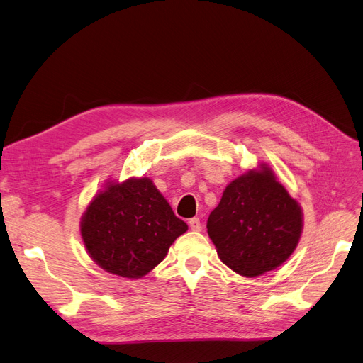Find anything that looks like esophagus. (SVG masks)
Masks as SVG:
<instances>
[{
    "mask_svg": "<svg viewBox=\"0 0 363 363\" xmlns=\"http://www.w3.org/2000/svg\"><path fill=\"white\" fill-rule=\"evenodd\" d=\"M189 227L194 230V231H201L202 230V224H201V220L199 218H191L189 221Z\"/></svg>",
    "mask_w": 363,
    "mask_h": 363,
    "instance_id": "1",
    "label": "esophagus"
}]
</instances>
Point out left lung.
Returning a JSON list of instances; mask_svg holds the SVG:
<instances>
[{
  "label": "left lung",
  "instance_id": "obj_1",
  "mask_svg": "<svg viewBox=\"0 0 363 363\" xmlns=\"http://www.w3.org/2000/svg\"><path fill=\"white\" fill-rule=\"evenodd\" d=\"M206 228L220 259L252 279L291 257L303 231V211L262 162L227 184Z\"/></svg>",
  "mask_w": 363,
  "mask_h": 363
}]
</instances>
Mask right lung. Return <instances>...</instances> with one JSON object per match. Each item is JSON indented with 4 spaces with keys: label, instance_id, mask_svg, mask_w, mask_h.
<instances>
[{
    "label": "right lung",
    "instance_id": "1",
    "mask_svg": "<svg viewBox=\"0 0 363 363\" xmlns=\"http://www.w3.org/2000/svg\"><path fill=\"white\" fill-rule=\"evenodd\" d=\"M187 231L149 177L108 180L80 218V234L92 261L104 271L142 279Z\"/></svg>",
    "mask_w": 363,
    "mask_h": 363
}]
</instances>
